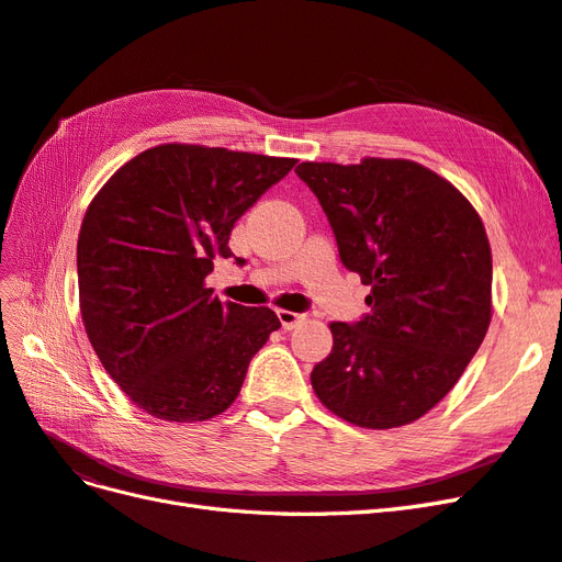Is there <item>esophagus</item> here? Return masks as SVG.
I'll return each mask as SVG.
<instances>
[{
    "label": "esophagus",
    "instance_id": "1",
    "mask_svg": "<svg viewBox=\"0 0 562 562\" xmlns=\"http://www.w3.org/2000/svg\"><path fill=\"white\" fill-rule=\"evenodd\" d=\"M277 316H279V321H281V326H283V330H293L297 323L304 318L302 314H295V312H285V310H279L277 312Z\"/></svg>",
    "mask_w": 562,
    "mask_h": 562
}]
</instances>
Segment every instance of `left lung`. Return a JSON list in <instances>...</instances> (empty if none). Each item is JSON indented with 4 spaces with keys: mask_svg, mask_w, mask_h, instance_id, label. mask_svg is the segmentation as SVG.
Listing matches in <instances>:
<instances>
[{
    "mask_svg": "<svg viewBox=\"0 0 562 562\" xmlns=\"http://www.w3.org/2000/svg\"><path fill=\"white\" fill-rule=\"evenodd\" d=\"M333 227L339 260L370 285L359 321L330 323L312 386L363 429L419 419L462 378L492 316V255L471 203L405 159L295 168Z\"/></svg>",
    "mask_w": 562,
    "mask_h": 562,
    "instance_id": "8db88e82",
    "label": "left lung"
}]
</instances>
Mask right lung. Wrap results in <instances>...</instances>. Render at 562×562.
Segmentation results:
<instances>
[{"label":"right lung","instance_id":"1","mask_svg":"<svg viewBox=\"0 0 562 562\" xmlns=\"http://www.w3.org/2000/svg\"><path fill=\"white\" fill-rule=\"evenodd\" d=\"M293 166L159 145L91 201L77 241L83 328L108 375L147 415L203 422L225 413L250 359L281 328L271 310L220 302L203 281L215 255H232L236 220Z\"/></svg>","mask_w":562,"mask_h":562}]
</instances>
